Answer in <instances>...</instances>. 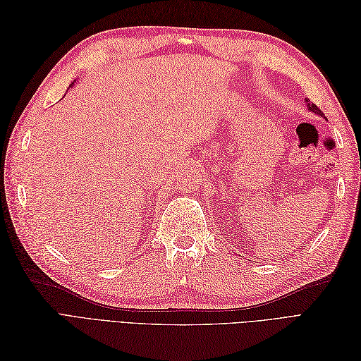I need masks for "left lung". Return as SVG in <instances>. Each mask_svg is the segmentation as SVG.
<instances>
[{
    "label": "left lung",
    "mask_w": 361,
    "mask_h": 361,
    "mask_svg": "<svg viewBox=\"0 0 361 361\" xmlns=\"http://www.w3.org/2000/svg\"><path fill=\"white\" fill-rule=\"evenodd\" d=\"M305 102H307V108H309V110L312 111V113H314V114H318V116H321V117H324L325 118V116H324V113L319 110V108L318 106H316L313 102H310L309 99H307V97H305Z\"/></svg>",
    "instance_id": "1"
}]
</instances>
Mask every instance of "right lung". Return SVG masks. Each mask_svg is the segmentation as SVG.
<instances>
[{
  "label": "right lung",
  "instance_id": "right-lung-1",
  "mask_svg": "<svg viewBox=\"0 0 361 361\" xmlns=\"http://www.w3.org/2000/svg\"><path fill=\"white\" fill-rule=\"evenodd\" d=\"M71 87H72V85H71Z\"/></svg>",
  "mask_w": 361,
  "mask_h": 361
}]
</instances>
